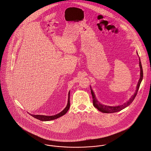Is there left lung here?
Wrapping results in <instances>:
<instances>
[{"label":"left lung","instance_id":"1","mask_svg":"<svg viewBox=\"0 0 151 151\" xmlns=\"http://www.w3.org/2000/svg\"><path fill=\"white\" fill-rule=\"evenodd\" d=\"M139 67H140V78H139V81L138 82L137 86V89L135 93L131 96V98H130V99L128 101L127 103H125L124 104L122 105H120V106H106L104 104H101L98 100L96 99L95 94L93 92L91 88V93L92 94V96H93V106L96 108L98 110H99L100 111L104 113H116L117 111H121V110L125 109V107H127L128 106H129L130 104L132 103V102L133 101V100L134 99L137 92L139 91V86L141 84V82L142 80V78H143V71H142V65H141V63L140 61V59H139Z\"/></svg>","mask_w":151,"mask_h":151}]
</instances>
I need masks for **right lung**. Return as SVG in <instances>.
Returning a JSON list of instances; mask_svg holds the SVG:
<instances>
[{"label":"right lung","mask_w":151,"mask_h":151,"mask_svg":"<svg viewBox=\"0 0 151 151\" xmlns=\"http://www.w3.org/2000/svg\"><path fill=\"white\" fill-rule=\"evenodd\" d=\"M70 92L68 93V104L66 106V107L60 113L58 114H56L55 116H42V115H32V116H33L35 118H37L40 121H50V120H53L55 119H57L60 116H64L65 114L67 113V112L68 111L70 107Z\"/></svg>","instance_id":"1"}]
</instances>
